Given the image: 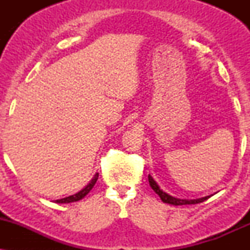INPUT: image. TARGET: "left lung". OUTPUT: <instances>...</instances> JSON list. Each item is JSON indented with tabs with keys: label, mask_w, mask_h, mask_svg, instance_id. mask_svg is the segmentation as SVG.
Returning a JSON list of instances; mask_svg holds the SVG:
<instances>
[{
	"label": "left lung",
	"mask_w": 250,
	"mask_h": 250,
	"mask_svg": "<svg viewBox=\"0 0 250 250\" xmlns=\"http://www.w3.org/2000/svg\"><path fill=\"white\" fill-rule=\"evenodd\" d=\"M148 180H149V185H150V187L153 188V190L159 195L160 197H161V200L163 201L165 203H168V205H173V206H183V205H196V203H201L203 202V201L208 200L210 196H206V197H202V199H196V200H181V199H176V197H173L170 196V195H168L167 193H165V191L161 190L159 187V185H157L156 182H155L153 177L150 176V175H148Z\"/></svg>",
	"instance_id": "obj_1"
}]
</instances>
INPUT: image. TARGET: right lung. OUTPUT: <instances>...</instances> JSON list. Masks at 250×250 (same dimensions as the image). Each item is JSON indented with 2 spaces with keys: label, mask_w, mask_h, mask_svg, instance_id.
I'll use <instances>...</instances> for the list:
<instances>
[{
  "label": "right lung",
  "mask_w": 250,
  "mask_h": 250,
  "mask_svg": "<svg viewBox=\"0 0 250 250\" xmlns=\"http://www.w3.org/2000/svg\"><path fill=\"white\" fill-rule=\"evenodd\" d=\"M97 179H99V174L96 173V174H95V176L93 177V180L90 181V183H89V185L87 186V187L83 188L81 191H79V193L75 194V195H71V196L64 197V199L56 200V202H57V203H70V202H76V201L82 200L83 197H84L85 195H87V194L89 193V191H90L91 189H93L94 186H95V183H96Z\"/></svg>",
  "instance_id": "add662e5"
}]
</instances>
